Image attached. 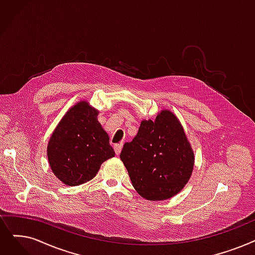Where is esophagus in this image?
<instances>
[{"label": "esophagus", "instance_id": "34e87169", "mask_svg": "<svg viewBox=\"0 0 255 255\" xmlns=\"http://www.w3.org/2000/svg\"><path fill=\"white\" fill-rule=\"evenodd\" d=\"M115 151H116V154L119 155L122 151V148H123V142H120V143H116L115 145Z\"/></svg>", "mask_w": 255, "mask_h": 255}]
</instances>
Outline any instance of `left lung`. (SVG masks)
I'll list each match as a JSON object with an SVG mask.
<instances>
[{"instance_id":"obj_1","label":"left lung","mask_w":255,"mask_h":255,"mask_svg":"<svg viewBox=\"0 0 255 255\" xmlns=\"http://www.w3.org/2000/svg\"><path fill=\"white\" fill-rule=\"evenodd\" d=\"M136 192L160 201L178 194L189 181L194 152L178 121L162 110L155 121H142L136 136L120 154Z\"/></svg>"}]
</instances>
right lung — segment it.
<instances>
[{"mask_svg": "<svg viewBox=\"0 0 255 255\" xmlns=\"http://www.w3.org/2000/svg\"><path fill=\"white\" fill-rule=\"evenodd\" d=\"M98 114V110L81 101L65 114L50 138V167L66 185L92 180L101 164L115 156L109 136L97 120Z\"/></svg>", "mask_w": 255, "mask_h": 255, "instance_id": "obj_1", "label": "right lung"}]
</instances>
